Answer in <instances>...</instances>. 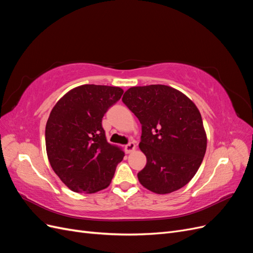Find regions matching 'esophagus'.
I'll return each instance as SVG.
<instances>
[{"label":"esophagus","instance_id":"obj_1","mask_svg":"<svg viewBox=\"0 0 253 253\" xmlns=\"http://www.w3.org/2000/svg\"><path fill=\"white\" fill-rule=\"evenodd\" d=\"M136 150V144L134 142H128L126 145V153H132Z\"/></svg>","mask_w":253,"mask_h":253}]
</instances>
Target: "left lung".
<instances>
[{
    "label": "left lung",
    "mask_w": 253,
    "mask_h": 253,
    "mask_svg": "<svg viewBox=\"0 0 253 253\" xmlns=\"http://www.w3.org/2000/svg\"><path fill=\"white\" fill-rule=\"evenodd\" d=\"M124 102L141 124L140 150L147 165L137 174L152 192L168 194L186 186L207 149L202 115L181 91L163 84L128 88Z\"/></svg>",
    "instance_id": "left-lung-1"
}]
</instances>
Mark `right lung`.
I'll use <instances>...</instances> for the list:
<instances>
[{"instance_id":"right-lung-1","label":"right lung","mask_w":253,"mask_h":253,"mask_svg":"<svg viewBox=\"0 0 253 253\" xmlns=\"http://www.w3.org/2000/svg\"><path fill=\"white\" fill-rule=\"evenodd\" d=\"M124 94L116 86L84 84L53 106L45 127L49 164L65 186L95 193L112 181L125 152L106 141L102 118Z\"/></svg>"}]
</instances>
